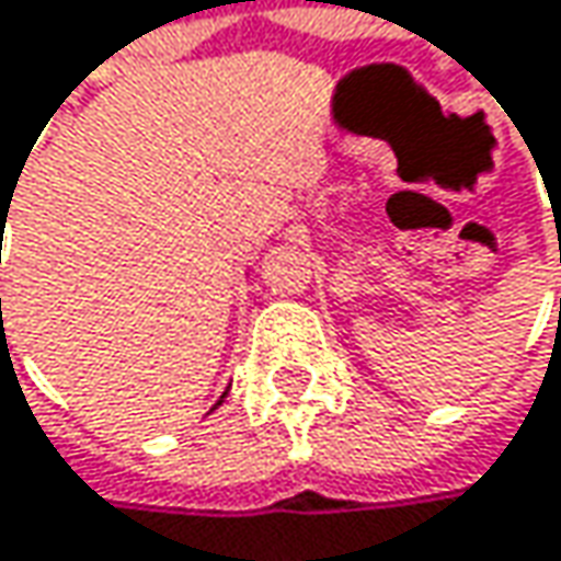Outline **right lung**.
Returning a JSON list of instances; mask_svg holds the SVG:
<instances>
[{
  "label": "right lung",
  "instance_id": "add662e5",
  "mask_svg": "<svg viewBox=\"0 0 561 561\" xmlns=\"http://www.w3.org/2000/svg\"><path fill=\"white\" fill-rule=\"evenodd\" d=\"M2 218H5V211H2ZM0 305H2V301H0ZM225 394H228V391H225ZM225 394H221V398H225ZM218 404H221V401H218Z\"/></svg>",
  "mask_w": 561,
  "mask_h": 561
}]
</instances>
